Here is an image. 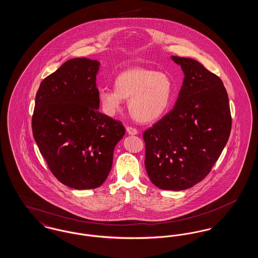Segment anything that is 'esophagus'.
<instances>
[{
	"label": "esophagus",
	"instance_id": "esophagus-1",
	"mask_svg": "<svg viewBox=\"0 0 258 258\" xmlns=\"http://www.w3.org/2000/svg\"><path fill=\"white\" fill-rule=\"evenodd\" d=\"M126 133L131 135H135L138 134L137 130L135 128V127H133V126H127V127H126Z\"/></svg>",
	"mask_w": 258,
	"mask_h": 258
}]
</instances>
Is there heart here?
I'll return each mask as SVG.
<instances>
[{
  "instance_id": "heart-1",
  "label": "heart",
  "mask_w": 258,
  "mask_h": 258,
  "mask_svg": "<svg viewBox=\"0 0 258 258\" xmlns=\"http://www.w3.org/2000/svg\"><path fill=\"white\" fill-rule=\"evenodd\" d=\"M115 89L100 88L98 99L105 114L113 116L120 110L123 99L136 121L151 122L161 117L171 101L173 85L165 74L145 69H133L119 74Z\"/></svg>"
}]
</instances>
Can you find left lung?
I'll return each mask as SVG.
<instances>
[{"label": "left lung", "instance_id": "8db88e82", "mask_svg": "<svg viewBox=\"0 0 258 258\" xmlns=\"http://www.w3.org/2000/svg\"><path fill=\"white\" fill-rule=\"evenodd\" d=\"M184 77L175 106L143 133L145 167L161 189L183 190L202 181L219 160L231 132L221 78L199 61L172 56Z\"/></svg>", "mask_w": 258, "mask_h": 258}]
</instances>
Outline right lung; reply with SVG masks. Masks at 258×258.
<instances>
[{"label": "right lung", "mask_w": 258, "mask_h": 258, "mask_svg": "<svg viewBox=\"0 0 258 258\" xmlns=\"http://www.w3.org/2000/svg\"><path fill=\"white\" fill-rule=\"evenodd\" d=\"M98 61L75 58L40 83L32 128L50 171L75 189L96 188L106 180L113 152L124 127L98 111Z\"/></svg>", "instance_id": "add662e5"}]
</instances>
